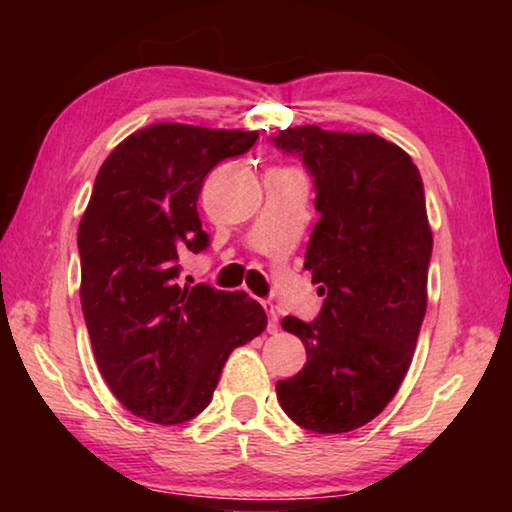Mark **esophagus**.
Instances as JSON below:
<instances>
[{
	"label": "esophagus",
	"instance_id": "obj_1",
	"mask_svg": "<svg viewBox=\"0 0 512 512\" xmlns=\"http://www.w3.org/2000/svg\"><path fill=\"white\" fill-rule=\"evenodd\" d=\"M264 309L268 314V332L275 334L277 332V323H280V316H277V307L273 302H264Z\"/></svg>",
	"mask_w": 512,
	"mask_h": 512
}]
</instances>
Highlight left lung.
<instances>
[{"label":"left lung","instance_id":"8db88e82","mask_svg":"<svg viewBox=\"0 0 512 512\" xmlns=\"http://www.w3.org/2000/svg\"><path fill=\"white\" fill-rule=\"evenodd\" d=\"M273 142L314 176L320 219L305 271L325 296L311 323L282 318L305 343L307 363L275 393L302 429L354 431L395 397L427 311L433 237L422 178L409 153L375 133L311 124Z\"/></svg>","mask_w":512,"mask_h":512}]
</instances>
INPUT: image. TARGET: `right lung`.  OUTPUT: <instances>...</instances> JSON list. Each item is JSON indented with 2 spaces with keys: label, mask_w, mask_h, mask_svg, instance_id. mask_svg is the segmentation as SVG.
I'll list each match as a JSON object with an SVG mask.
<instances>
[{
  "label": "right lung",
  "mask_w": 512,
  "mask_h": 512,
  "mask_svg": "<svg viewBox=\"0 0 512 512\" xmlns=\"http://www.w3.org/2000/svg\"><path fill=\"white\" fill-rule=\"evenodd\" d=\"M257 137L151 124L119 142L94 180L79 223L81 307L103 379L137 418H196L230 352L268 325L244 291L178 284L180 255L207 246L196 210L205 176Z\"/></svg>",
  "instance_id": "1"
}]
</instances>
